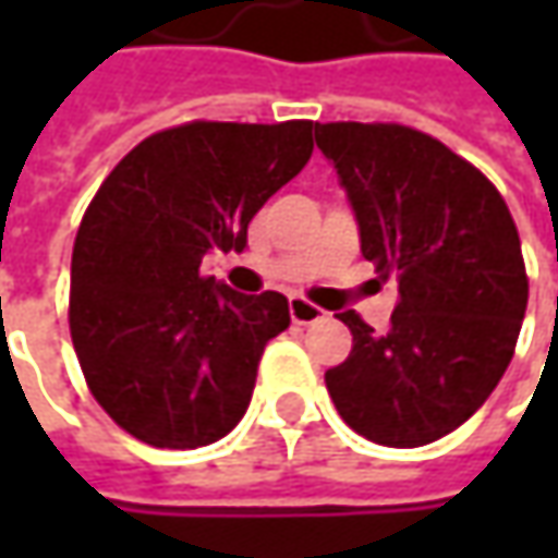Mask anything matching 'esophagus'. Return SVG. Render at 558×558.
I'll list each match as a JSON object with an SVG mask.
<instances>
[{
    "label": "esophagus",
    "mask_w": 558,
    "mask_h": 558,
    "mask_svg": "<svg viewBox=\"0 0 558 558\" xmlns=\"http://www.w3.org/2000/svg\"><path fill=\"white\" fill-rule=\"evenodd\" d=\"M289 313L298 326H307V323H316V319H323V316H326V311H323V307H316V304L304 301V298H291Z\"/></svg>",
    "instance_id": "obj_1"
}]
</instances>
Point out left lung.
Returning a JSON list of instances; mask_svg holds the SVG:
<instances>
[{
  "mask_svg": "<svg viewBox=\"0 0 558 558\" xmlns=\"http://www.w3.org/2000/svg\"><path fill=\"white\" fill-rule=\"evenodd\" d=\"M344 189L360 251L397 279L388 332L354 311L351 356L326 373L356 435L422 447L472 416L515 351L527 307L522 242L500 192L444 142L397 123H316Z\"/></svg>",
  "mask_w": 558,
  "mask_h": 558,
  "instance_id": "obj_1",
  "label": "left lung"
}]
</instances>
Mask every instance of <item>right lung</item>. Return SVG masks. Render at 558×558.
Instances as JSON below:
<instances>
[{
    "instance_id": "add662e5",
    "label": "right lung",
    "mask_w": 558,
    "mask_h": 558,
    "mask_svg": "<svg viewBox=\"0 0 558 558\" xmlns=\"http://www.w3.org/2000/svg\"><path fill=\"white\" fill-rule=\"evenodd\" d=\"M311 120H195L142 140L98 185L71 260V338L89 391L133 438L195 450L245 416L279 291L242 294L202 260L242 251L251 217L313 155Z\"/></svg>"
}]
</instances>
